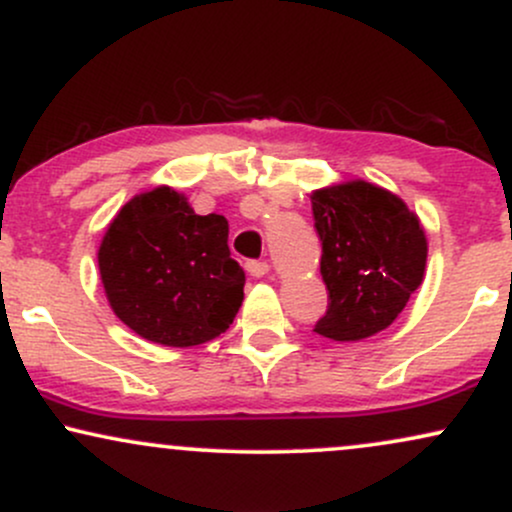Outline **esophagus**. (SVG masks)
I'll return each mask as SVG.
<instances>
[{
    "label": "esophagus",
    "mask_w": 512,
    "mask_h": 512,
    "mask_svg": "<svg viewBox=\"0 0 512 512\" xmlns=\"http://www.w3.org/2000/svg\"><path fill=\"white\" fill-rule=\"evenodd\" d=\"M245 267H248V274L255 276V279H260V276L269 272V264L262 262V260H250L248 264H245Z\"/></svg>",
    "instance_id": "esophagus-1"
}]
</instances>
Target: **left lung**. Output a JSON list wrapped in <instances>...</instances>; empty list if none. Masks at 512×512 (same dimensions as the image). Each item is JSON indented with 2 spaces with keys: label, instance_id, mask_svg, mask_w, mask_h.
I'll use <instances>...</instances> for the list:
<instances>
[{
  "label": "left lung",
  "instance_id": "8db88e82",
  "mask_svg": "<svg viewBox=\"0 0 512 512\" xmlns=\"http://www.w3.org/2000/svg\"><path fill=\"white\" fill-rule=\"evenodd\" d=\"M310 199L327 286V310L313 332L358 342L385 330L424 279L428 248L419 219L402 199L363 180Z\"/></svg>",
  "mask_w": 512,
  "mask_h": 512
}]
</instances>
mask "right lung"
I'll list each match as a JSON object with an SVG mask.
<instances>
[{
	"instance_id": "obj_1",
	"label": "right lung",
	"mask_w": 512,
	"mask_h": 512,
	"mask_svg": "<svg viewBox=\"0 0 512 512\" xmlns=\"http://www.w3.org/2000/svg\"><path fill=\"white\" fill-rule=\"evenodd\" d=\"M98 267L115 315L154 344L216 339L243 303L245 272L228 250V221L195 214L170 187L120 209L98 250Z\"/></svg>"
}]
</instances>
